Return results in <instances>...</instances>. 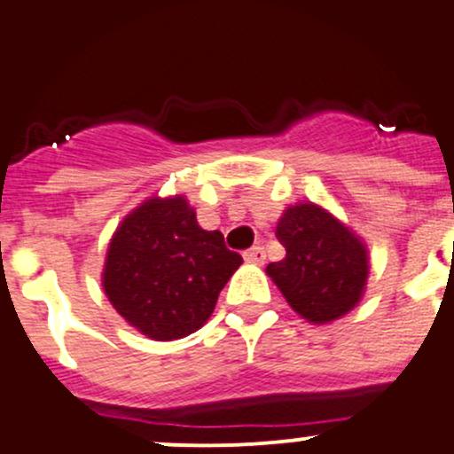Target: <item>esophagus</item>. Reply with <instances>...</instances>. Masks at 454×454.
Returning a JSON list of instances; mask_svg holds the SVG:
<instances>
[{
    "label": "esophagus",
    "mask_w": 454,
    "mask_h": 454,
    "mask_svg": "<svg viewBox=\"0 0 454 454\" xmlns=\"http://www.w3.org/2000/svg\"><path fill=\"white\" fill-rule=\"evenodd\" d=\"M242 255H245L247 262H251V264H262L264 258H267V254H264V247H260V245L251 247V249H247Z\"/></svg>",
    "instance_id": "esophagus-1"
}]
</instances>
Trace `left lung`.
Instances as JSON below:
<instances>
[{"label": "left lung", "instance_id": "obj_1", "mask_svg": "<svg viewBox=\"0 0 454 454\" xmlns=\"http://www.w3.org/2000/svg\"><path fill=\"white\" fill-rule=\"evenodd\" d=\"M276 236L286 255L267 273L295 313L309 322H333L362 298L369 255L364 245L329 212L311 203L282 214Z\"/></svg>", "mask_w": 454, "mask_h": 454}]
</instances>
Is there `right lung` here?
<instances>
[{"label":"right lung","instance_id":"obj_1","mask_svg":"<svg viewBox=\"0 0 454 454\" xmlns=\"http://www.w3.org/2000/svg\"><path fill=\"white\" fill-rule=\"evenodd\" d=\"M242 255L205 231L183 196L150 199L110 242L103 289L112 307L152 340H178L207 322Z\"/></svg>","mask_w":454,"mask_h":454}]
</instances>
